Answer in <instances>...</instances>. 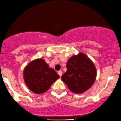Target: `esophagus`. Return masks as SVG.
Masks as SVG:
<instances>
[{
  "label": "esophagus",
  "mask_w": 121,
  "mask_h": 121,
  "mask_svg": "<svg viewBox=\"0 0 121 121\" xmlns=\"http://www.w3.org/2000/svg\"><path fill=\"white\" fill-rule=\"evenodd\" d=\"M58 73L59 74V75L60 76H61L62 75V73H63V72H62V70H59V71H58Z\"/></svg>",
  "instance_id": "34e87169"
}]
</instances>
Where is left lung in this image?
Returning <instances> with one entry per match:
<instances>
[{"label": "left lung", "instance_id": "left-lung-1", "mask_svg": "<svg viewBox=\"0 0 121 121\" xmlns=\"http://www.w3.org/2000/svg\"><path fill=\"white\" fill-rule=\"evenodd\" d=\"M67 71L61 77L70 91L82 94L92 86L96 79V70L92 60L83 53L68 60Z\"/></svg>", "mask_w": 121, "mask_h": 121}]
</instances>
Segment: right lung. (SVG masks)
I'll return each mask as SVG.
<instances>
[{
    "instance_id": "add662e5",
    "label": "right lung",
    "mask_w": 121,
    "mask_h": 121,
    "mask_svg": "<svg viewBox=\"0 0 121 121\" xmlns=\"http://www.w3.org/2000/svg\"><path fill=\"white\" fill-rule=\"evenodd\" d=\"M25 82L31 91L40 94L47 91L59 75L43 59H37L30 62L23 70Z\"/></svg>"
}]
</instances>
